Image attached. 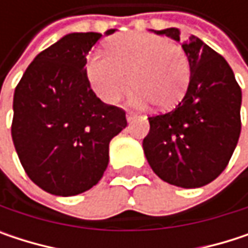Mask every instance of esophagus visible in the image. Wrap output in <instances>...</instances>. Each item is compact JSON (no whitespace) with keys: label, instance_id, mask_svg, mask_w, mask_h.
<instances>
[{"label":"esophagus","instance_id":"esophagus-1","mask_svg":"<svg viewBox=\"0 0 248 248\" xmlns=\"http://www.w3.org/2000/svg\"><path fill=\"white\" fill-rule=\"evenodd\" d=\"M136 118H138V116H136V115H133V113H130V112L126 115V119H127V122H129V124H130V122H133V121H136Z\"/></svg>","mask_w":248,"mask_h":248}]
</instances>
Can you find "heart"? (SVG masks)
Listing matches in <instances>:
<instances>
[{
    "instance_id": "heart-1",
    "label": "heart",
    "mask_w": 248,
    "mask_h": 248,
    "mask_svg": "<svg viewBox=\"0 0 248 248\" xmlns=\"http://www.w3.org/2000/svg\"><path fill=\"white\" fill-rule=\"evenodd\" d=\"M108 54H93L86 73L94 93L106 103L118 102L132 86L136 105L154 103L170 110L184 97L189 83V63L184 50L168 38L124 32L108 44Z\"/></svg>"
}]
</instances>
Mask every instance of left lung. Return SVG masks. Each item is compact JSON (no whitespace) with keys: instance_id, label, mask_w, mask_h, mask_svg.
<instances>
[{"instance_id":"left-lung-1","label":"left lung","mask_w":248,"mask_h":248,"mask_svg":"<svg viewBox=\"0 0 248 248\" xmlns=\"http://www.w3.org/2000/svg\"><path fill=\"white\" fill-rule=\"evenodd\" d=\"M179 41V30L155 31ZM189 84L175 109L149 119L143 152L162 181L198 188L225 170L241 132V89L223 56L191 35L182 43Z\"/></svg>"}]
</instances>
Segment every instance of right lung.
<instances>
[{
	"label": "right lung",
	"instance_id": "1",
	"mask_svg": "<svg viewBox=\"0 0 248 248\" xmlns=\"http://www.w3.org/2000/svg\"><path fill=\"white\" fill-rule=\"evenodd\" d=\"M100 37L64 35L31 62L14 92L17 155L28 178L53 195L96 185L108 168L112 138L127 124L124 109L103 103L87 78L86 56Z\"/></svg>",
	"mask_w": 248,
	"mask_h": 248
}]
</instances>
